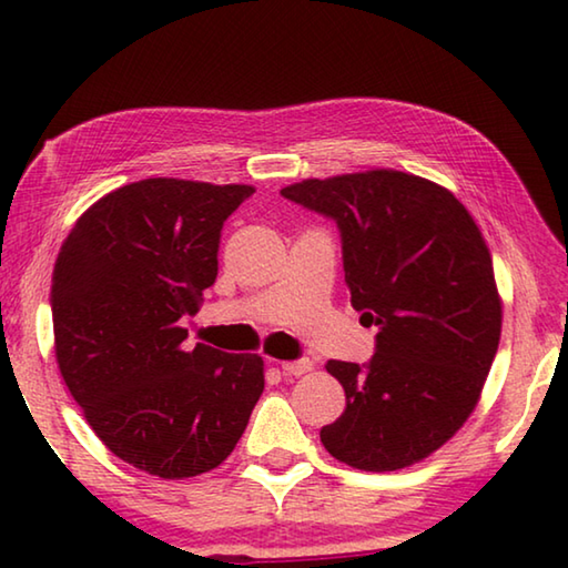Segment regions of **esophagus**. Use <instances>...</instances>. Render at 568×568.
<instances>
[{"instance_id":"obj_1","label":"esophagus","mask_w":568,"mask_h":568,"mask_svg":"<svg viewBox=\"0 0 568 568\" xmlns=\"http://www.w3.org/2000/svg\"><path fill=\"white\" fill-rule=\"evenodd\" d=\"M313 371L311 361H287L283 363V373L285 376H305V373Z\"/></svg>"}]
</instances>
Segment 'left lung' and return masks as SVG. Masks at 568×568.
Wrapping results in <instances>:
<instances>
[{"label": "left lung", "mask_w": 568, "mask_h": 568, "mask_svg": "<svg viewBox=\"0 0 568 568\" xmlns=\"http://www.w3.org/2000/svg\"><path fill=\"white\" fill-rule=\"evenodd\" d=\"M281 195L338 223L351 303L378 325L365 368L325 365L345 390L325 450L376 474L418 464L476 410L501 341L484 233L448 187L390 168L307 178Z\"/></svg>", "instance_id": "1"}]
</instances>
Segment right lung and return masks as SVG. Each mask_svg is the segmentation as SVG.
I'll return each mask as SVG.
<instances>
[{
    "label": "right lung",
    "mask_w": 568,
    "mask_h": 568,
    "mask_svg": "<svg viewBox=\"0 0 568 568\" xmlns=\"http://www.w3.org/2000/svg\"><path fill=\"white\" fill-rule=\"evenodd\" d=\"M253 185L148 178L108 192L52 273L54 358L94 434L168 480L217 468L265 388L257 353L182 341L217 277L220 230Z\"/></svg>",
    "instance_id": "add662e5"
}]
</instances>
